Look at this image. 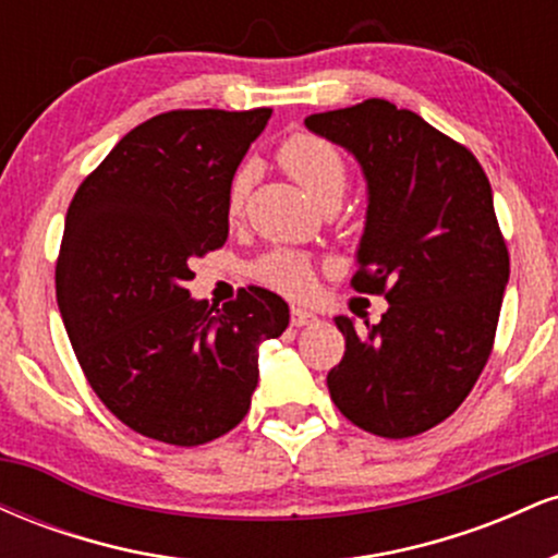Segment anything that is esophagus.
Instances as JSON below:
<instances>
[{
	"mask_svg": "<svg viewBox=\"0 0 558 558\" xmlns=\"http://www.w3.org/2000/svg\"><path fill=\"white\" fill-rule=\"evenodd\" d=\"M317 319V315H312V312L301 310V306H291V325L293 328H304V325H312Z\"/></svg>",
	"mask_w": 558,
	"mask_h": 558,
	"instance_id": "34e87169",
	"label": "esophagus"
}]
</instances>
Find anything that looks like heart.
I'll use <instances>...</instances> for the list:
<instances>
[{
  "instance_id": "heart-1",
  "label": "heart",
  "mask_w": 558,
  "mask_h": 558,
  "mask_svg": "<svg viewBox=\"0 0 558 558\" xmlns=\"http://www.w3.org/2000/svg\"><path fill=\"white\" fill-rule=\"evenodd\" d=\"M275 159L288 175L306 191L319 207L328 204H341L349 185V165L345 157L328 138L317 133L299 131L288 136L275 151ZM248 185H252V172L239 170L230 181L228 189V215L239 217L246 202ZM252 275L259 283L275 288V291L288 293V296H301L312 288V265L304 254L288 252V248H275L259 257L252 265Z\"/></svg>"
}]
</instances>
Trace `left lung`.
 <instances>
[{"label":"left lung","instance_id":"8db88e82","mask_svg":"<svg viewBox=\"0 0 558 558\" xmlns=\"http://www.w3.org/2000/svg\"><path fill=\"white\" fill-rule=\"evenodd\" d=\"M304 123L362 165L367 222L351 286L388 299L367 332L336 317L345 351L330 399L362 430L412 438L457 412L496 338L509 252L488 175L466 146L386 99Z\"/></svg>","mask_w":558,"mask_h":558}]
</instances>
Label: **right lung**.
I'll list each match as a JSON object with an SVG mask.
<instances>
[{"instance_id":"obj_1","label":"right lung","mask_w":558,"mask_h":558,"mask_svg":"<svg viewBox=\"0 0 558 558\" xmlns=\"http://www.w3.org/2000/svg\"><path fill=\"white\" fill-rule=\"evenodd\" d=\"M272 110H172L125 133L75 191L57 304L88 386L146 438L198 446L252 407L257 349L288 304L241 288L222 310L191 299V262L228 239V189Z\"/></svg>"}]
</instances>
